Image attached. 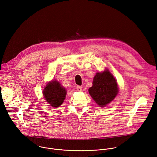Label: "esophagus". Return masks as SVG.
Here are the masks:
<instances>
[{
    "label": "esophagus",
    "mask_w": 157,
    "mask_h": 157,
    "mask_svg": "<svg viewBox=\"0 0 157 157\" xmlns=\"http://www.w3.org/2000/svg\"><path fill=\"white\" fill-rule=\"evenodd\" d=\"M76 89H77V91H81L82 90V87L80 86H76Z\"/></svg>",
    "instance_id": "1"
}]
</instances>
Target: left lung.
<instances>
[{
	"label": "left lung",
	"mask_w": 157,
	"mask_h": 157,
	"mask_svg": "<svg viewBox=\"0 0 157 157\" xmlns=\"http://www.w3.org/2000/svg\"><path fill=\"white\" fill-rule=\"evenodd\" d=\"M91 98L100 107H105L111 103L119 92L116 79L112 74L105 70L98 72L94 77L93 85L88 89Z\"/></svg>",
	"instance_id": "left-lung-1"
}]
</instances>
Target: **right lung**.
<instances>
[{
  "instance_id": "obj_1",
  "label": "right lung",
  "mask_w": 157,
  "mask_h": 157,
  "mask_svg": "<svg viewBox=\"0 0 157 157\" xmlns=\"http://www.w3.org/2000/svg\"><path fill=\"white\" fill-rule=\"evenodd\" d=\"M43 93L45 100L53 108L59 107L64 102L67 94L66 88L57 80L48 83Z\"/></svg>"
}]
</instances>
